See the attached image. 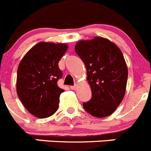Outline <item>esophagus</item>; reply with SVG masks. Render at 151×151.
Masks as SVG:
<instances>
[{"mask_svg": "<svg viewBox=\"0 0 151 151\" xmlns=\"http://www.w3.org/2000/svg\"><path fill=\"white\" fill-rule=\"evenodd\" d=\"M77 87H78V86L77 85H75V86H71V88L72 90H76L77 88Z\"/></svg>", "mask_w": 151, "mask_h": 151, "instance_id": "obj_1", "label": "esophagus"}]
</instances>
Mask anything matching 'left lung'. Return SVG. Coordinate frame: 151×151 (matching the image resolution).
<instances>
[{"mask_svg":"<svg viewBox=\"0 0 151 151\" xmlns=\"http://www.w3.org/2000/svg\"><path fill=\"white\" fill-rule=\"evenodd\" d=\"M75 52L86 68L92 94L83 108L96 118L112 115L124 97L127 82V66L122 50L109 39L96 36L79 41Z\"/></svg>","mask_w":151,"mask_h":151,"instance_id":"obj_1","label":"left lung"}]
</instances>
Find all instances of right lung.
I'll list each match as a JSON object with an SVG mask.
<instances>
[{
  "instance_id": "1",
  "label": "right lung",
  "mask_w": 151,
  "mask_h": 151,
  "mask_svg": "<svg viewBox=\"0 0 151 151\" xmlns=\"http://www.w3.org/2000/svg\"><path fill=\"white\" fill-rule=\"evenodd\" d=\"M67 49V44L41 42L18 65L17 94L27 110L37 118L50 117L58 109L60 96L64 91L57 86L63 75L58 63Z\"/></svg>"
}]
</instances>
